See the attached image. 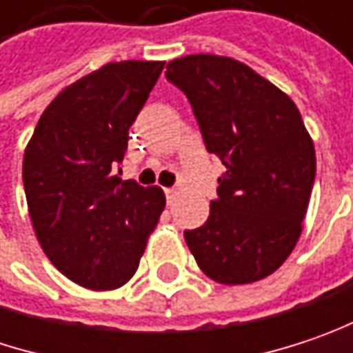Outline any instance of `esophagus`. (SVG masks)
<instances>
[{
  "instance_id": "1",
  "label": "esophagus",
  "mask_w": 353,
  "mask_h": 353,
  "mask_svg": "<svg viewBox=\"0 0 353 353\" xmlns=\"http://www.w3.org/2000/svg\"><path fill=\"white\" fill-rule=\"evenodd\" d=\"M164 192H166V201H168V205L174 201V196H176V189H164Z\"/></svg>"
}]
</instances>
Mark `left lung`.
Listing matches in <instances>:
<instances>
[{
	"label": "left lung",
	"mask_w": 353,
	"mask_h": 353,
	"mask_svg": "<svg viewBox=\"0 0 353 353\" xmlns=\"http://www.w3.org/2000/svg\"><path fill=\"white\" fill-rule=\"evenodd\" d=\"M166 78L189 96L207 150L227 166L207 223L185 231L190 253L216 283L265 279L295 249L312 196L315 148L303 118L283 90L235 58H176Z\"/></svg>",
	"instance_id": "8db88e82"
}]
</instances>
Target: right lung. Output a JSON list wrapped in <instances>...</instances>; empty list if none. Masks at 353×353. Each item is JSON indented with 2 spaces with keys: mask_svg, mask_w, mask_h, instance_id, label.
Segmentation results:
<instances>
[{
  "mask_svg": "<svg viewBox=\"0 0 353 353\" xmlns=\"http://www.w3.org/2000/svg\"><path fill=\"white\" fill-rule=\"evenodd\" d=\"M164 62H110L65 88L23 152V189L39 245L70 281L112 291L132 279L164 192L122 181L128 128Z\"/></svg>",
  "mask_w": 353,
  "mask_h": 353,
  "instance_id": "right-lung-1",
  "label": "right lung"
}]
</instances>
